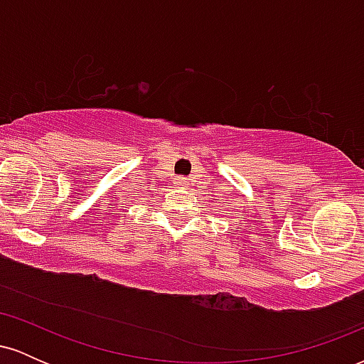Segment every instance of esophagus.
Returning <instances> with one entry per match:
<instances>
[{
    "label": "esophagus",
    "mask_w": 364,
    "mask_h": 364,
    "mask_svg": "<svg viewBox=\"0 0 364 364\" xmlns=\"http://www.w3.org/2000/svg\"><path fill=\"white\" fill-rule=\"evenodd\" d=\"M176 185L178 186H186L188 185V179L183 178V176H178L176 178Z\"/></svg>",
    "instance_id": "esophagus-1"
}]
</instances>
